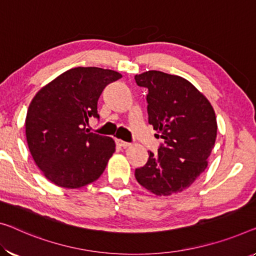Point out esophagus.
Masks as SVG:
<instances>
[{"label":"esophagus","instance_id":"esophagus-1","mask_svg":"<svg viewBox=\"0 0 256 256\" xmlns=\"http://www.w3.org/2000/svg\"><path fill=\"white\" fill-rule=\"evenodd\" d=\"M116 144L121 148H127V146H129V145H130V143H128V142H124V140H116Z\"/></svg>","mask_w":256,"mask_h":256}]
</instances>
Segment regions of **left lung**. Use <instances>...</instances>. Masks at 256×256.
Returning a JSON list of instances; mask_svg holds the SVG:
<instances>
[{
	"label": "left lung",
	"mask_w": 256,
	"mask_h": 256,
	"mask_svg": "<svg viewBox=\"0 0 256 256\" xmlns=\"http://www.w3.org/2000/svg\"><path fill=\"white\" fill-rule=\"evenodd\" d=\"M140 87L148 90V124L162 140L158 153L150 152L135 178L156 196L186 190L207 168L218 124L210 100L191 82L160 70L135 76Z\"/></svg>",
	"instance_id": "left-lung-1"
}]
</instances>
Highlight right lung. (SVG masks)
<instances>
[{"label":"right lung","mask_w":256,"mask_h":256,"mask_svg":"<svg viewBox=\"0 0 256 256\" xmlns=\"http://www.w3.org/2000/svg\"><path fill=\"white\" fill-rule=\"evenodd\" d=\"M122 78L112 70L76 68L38 90L27 111L28 148L43 175L58 186L82 188L100 178L116 151L111 137L90 132L100 119L97 102L104 88Z\"/></svg>","instance_id":"1"}]
</instances>
